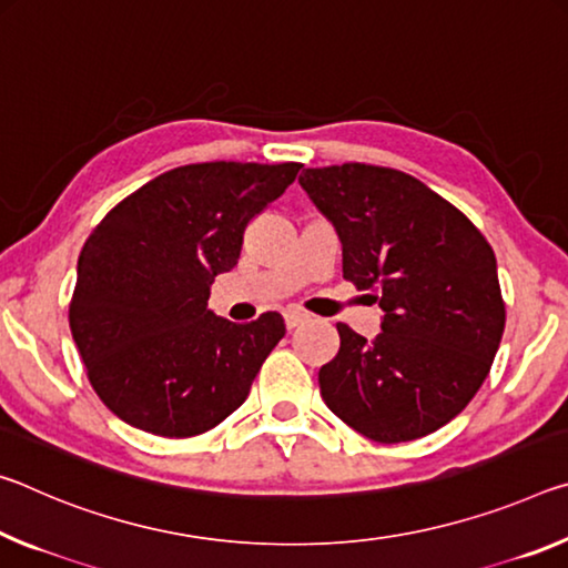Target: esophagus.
<instances>
[{
  "label": "esophagus",
  "mask_w": 568,
  "mask_h": 568,
  "mask_svg": "<svg viewBox=\"0 0 568 568\" xmlns=\"http://www.w3.org/2000/svg\"><path fill=\"white\" fill-rule=\"evenodd\" d=\"M284 322H286V329H296L300 324L306 322V314L304 312H296V310H290L284 314Z\"/></svg>",
  "instance_id": "1"
}]
</instances>
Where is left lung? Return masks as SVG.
Masks as SVG:
<instances>
[{
	"label": "left lung",
	"instance_id": "obj_1",
	"mask_svg": "<svg viewBox=\"0 0 568 568\" xmlns=\"http://www.w3.org/2000/svg\"><path fill=\"white\" fill-rule=\"evenodd\" d=\"M300 183L337 231L342 274L383 310L372 339L337 324L324 403L377 443L435 433L478 393L504 337L494 248L407 173L345 163L306 169Z\"/></svg>",
	"mask_w": 568,
	"mask_h": 568
}]
</instances>
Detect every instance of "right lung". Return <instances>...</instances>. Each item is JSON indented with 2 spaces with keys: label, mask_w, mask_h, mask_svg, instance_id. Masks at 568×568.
<instances>
[{
  "label": "right lung",
  "mask_w": 568,
  "mask_h": 568,
  "mask_svg": "<svg viewBox=\"0 0 568 568\" xmlns=\"http://www.w3.org/2000/svg\"><path fill=\"white\" fill-rule=\"evenodd\" d=\"M300 163H196L148 181L92 231L78 258L70 329L90 385L120 420L163 438L206 433L248 397L284 320L236 324L209 310L239 264L248 221Z\"/></svg>",
  "instance_id": "add662e5"
}]
</instances>
